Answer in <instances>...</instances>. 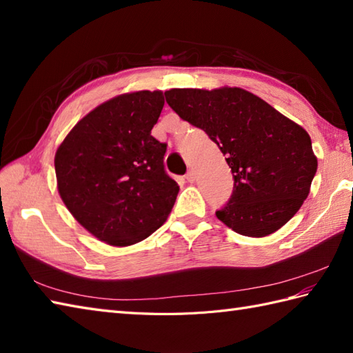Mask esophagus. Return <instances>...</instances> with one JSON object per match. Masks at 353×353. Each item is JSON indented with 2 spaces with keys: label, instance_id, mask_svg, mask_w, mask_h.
Segmentation results:
<instances>
[{
  "label": "esophagus",
  "instance_id": "34e87169",
  "mask_svg": "<svg viewBox=\"0 0 353 353\" xmlns=\"http://www.w3.org/2000/svg\"><path fill=\"white\" fill-rule=\"evenodd\" d=\"M186 181H188L190 183H192L194 181H196V172H194V170H190L188 172H186Z\"/></svg>",
  "mask_w": 353,
  "mask_h": 353
}]
</instances>
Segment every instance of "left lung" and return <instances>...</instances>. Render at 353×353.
<instances>
[{
    "label": "left lung",
    "instance_id": "8db88e82",
    "mask_svg": "<svg viewBox=\"0 0 353 353\" xmlns=\"http://www.w3.org/2000/svg\"><path fill=\"white\" fill-rule=\"evenodd\" d=\"M165 99L226 156L234 191L216 219L236 234L259 238L294 216L317 171L305 129L239 88L171 89Z\"/></svg>",
    "mask_w": 353,
    "mask_h": 353
}]
</instances>
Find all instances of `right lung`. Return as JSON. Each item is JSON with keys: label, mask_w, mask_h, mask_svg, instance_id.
Wrapping results in <instances>:
<instances>
[{"label": "right lung", "mask_w": 353, "mask_h": 353, "mask_svg": "<svg viewBox=\"0 0 353 353\" xmlns=\"http://www.w3.org/2000/svg\"><path fill=\"white\" fill-rule=\"evenodd\" d=\"M163 95L115 97L80 119L57 148L59 194L81 226L110 245H132L167 220L179 185L165 171L167 144L152 137Z\"/></svg>", "instance_id": "add662e5"}]
</instances>
